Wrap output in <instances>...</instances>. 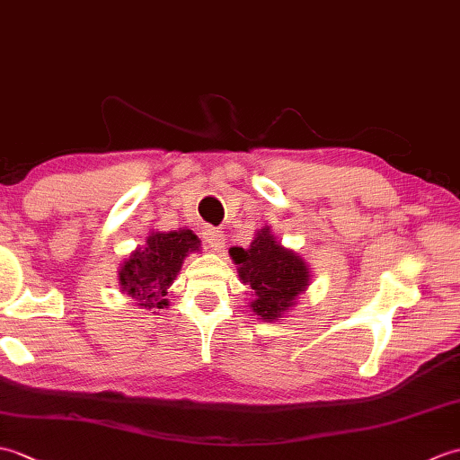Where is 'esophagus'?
Wrapping results in <instances>:
<instances>
[{
  "label": "esophagus",
  "mask_w": 460,
  "mask_h": 460,
  "mask_svg": "<svg viewBox=\"0 0 460 460\" xmlns=\"http://www.w3.org/2000/svg\"><path fill=\"white\" fill-rule=\"evenodd\" d=\"M203 235H205V241L209 243V245H211V249H213V251L221 252V251L225 249V233H223V231L209 227V229H205Z\"/></svg>",
  "instance_id": "esophagus-1"
}]
</instances>
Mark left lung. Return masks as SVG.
Here are the masks:
<instances>
[{"mask_svg": "<svg viewBox=\"0 0 460 460\" xmlns=\"http://www.w3.org/2000/svg\"><path fill=\"white\" fill-rule=\"evenodd\" d=\"M239 279L255 292L251 310L265 322H275L290 312L310 280L308 265L295 251L285 249L269 227L261 229L249 249L231 247Z\"/></svg>", "mask_w": 460, "mask_h": 460, "instance_id": "8db88e82", "label": "left lung"}]
</instances>
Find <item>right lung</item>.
<instances>
[{
  "instance_id": "obj_1",
  "label": "right lung",
  "mask_w": 460,
  "mask_h": 460,
  "mask_svg": "<svg viewBox=\"0 0 460 460\" xmlns=\"http://www.w3.org/2000/svg\"><path fill=\"white\" fill-rule=\"evenodd\" d=\"M201 241L193 231H155L119 270L120 288L146 310L168 308V288L178 277L183 259L199 251Z\"/></svg>"
}]
</instances>
